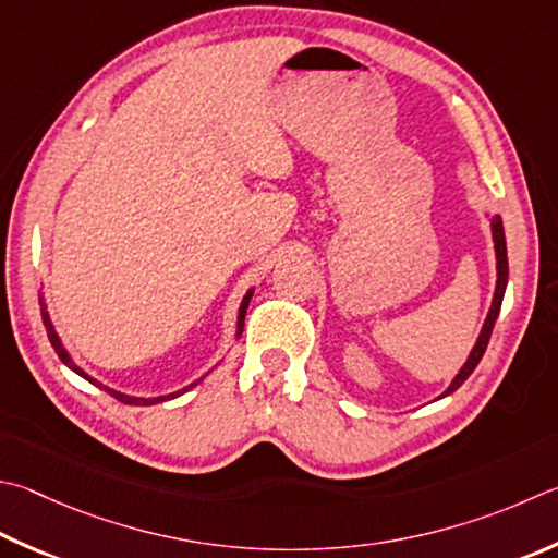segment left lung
<instances>
[{"instance_id": "obj_1", "label": "left lung", "mask_w": 558, "mask_h": 558, "mask_svg": "<svg viewBox=\"0 0 558 558\" xmlns=\"http://www.w3.org/2000/svg\"><path fill=\"white\" fill-rule=\"evenodd\" d=\"M485 217L490 219V234H493V248H495V272H498V280H495L493 302H490L488 317H485L483 327H481L478 339H475L473 349H471V353H469V359H465L461 371L456 373L453 380L449 383V388L439 395V400L447 398V395H451L453 390H459L461 385H463V380L471 376V373L475 371V366H478V361L483 359V353H485V347H488V341H490L495 319H498V314H500V305H502V298H505V288H508V246H505L502 219H500V215H490V211H485Z\"/></svg>"}]
</instances>
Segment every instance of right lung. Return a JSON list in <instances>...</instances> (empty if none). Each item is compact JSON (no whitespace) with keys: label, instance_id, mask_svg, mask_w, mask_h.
Returning a JSON list of instances; mask_svg holds the SVG:
<instances>
[{"label":"right lung","instance_id":"right-lung-1","mask_svg":"<svg viewBox=\"0 0 558 558\" xmlns=\"http://www.w3.org/2000/svg\"><path fill=\"white\" fill-rule=\"evenodd\" d=\"M253 290L256 288H248L246 290V295H244V300H241V305H239V312H236V331H234V339H239L241 337V331H244V322H246V310H248V302H251V298H253ZM40 314H44V324H46V331H48V339H50V343H53V349H56V353H58V359L65 363V366L73 371V373H77L80 378H85V380H89V383H95V385H99V388H105L111 398H117L119 402H124V404H141V408H144V404H156V402H163V400H173V398H180L182 392H187L190 388H195L197 383H202V378L207 376H202V378H197V380H192L190 385H185V388H180V390H175V392H168V395H158V398H136V395H126V392H119V390H114V388H107V385H102L99 380H95L93 376H89V373H85L83 368L77 366V363L73 361V356H70L68 353V349L63 347V341H60V337H58V331H56V327H53V322H50V314H48V305H46V298H44V292H40Z\"/></svg>","mask_w":558,"mask_h":558}]
</instances>
